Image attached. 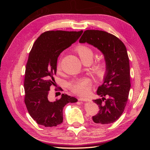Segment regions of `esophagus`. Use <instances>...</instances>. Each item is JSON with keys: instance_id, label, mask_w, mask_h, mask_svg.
I'll list each match as a JSON object with an SVG mask.
<instances>
[{"instance_id": "34e87169", "label": "esophagus", "mask_w": 150, "mask_h": 150, "mask_svg": "<svg viewBox=\"0 0 150 150\" xmlns=\"http://www.w3.org/2000/svg\"><path fill=\"white\" fill-rule=\"evenodd\" d=\"M79 100L81 101H91V99L89 98H79Z\"/></svg>"}]
</instances>
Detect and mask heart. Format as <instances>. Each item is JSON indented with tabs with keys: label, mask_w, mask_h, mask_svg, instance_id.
<instances>
[{
	"label": "heart",
	"mask_w": 150,
	"mask_h": 150,
	"mask_svg": "<svg viewBox=\"0 0 150 150\" xmlns=\"http://www.w3.org/2000/svg\"><path fill=\"white\" fill-rule=\"evenodd\" d=\"M76 52L79 56L81 61L84 65L91 64L94 57V52L89 47L84 44H80L75 49ZM61 69V64H58L57 70ZM91 71L95 78L98 81H103L106 78L108 74V66L105 62H98L92 64ZM91 81L88 78H80L73 80L68 85L69 89L72 93L76 94L84 95L87 94L91 89Z\"/></svg>",
	"instance_id": "heart-1"
}]
</instances>
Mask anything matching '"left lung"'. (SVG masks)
I'll return each mask as SVG.
<instances>
[{
	"instance_id": "obj_1",
	"label": "left lung",
	"mask_w": 150,
	"mask_h": 150,
	"mask_svg": "<svg viewBox=\"0 0 150 150\" xmlns=\"http://www.w3.org/2000/svg\"><path fill=\"white\" fill-rule=\"evenodd\" d=\"M79 42H87L103 53L108 66V74L97 94L101 99L93 100L99 111L93 116V121L99 125L111 124L120 118L128 99L131 87L129 57L121 40L107 32L86 30Z\"/></svg>"
}]
</instances>
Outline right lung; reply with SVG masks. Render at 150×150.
<instances>
[{
	"instance_id": "right-lung-1",
	"label": "right lung",
	"mask_w": 150,
	"mask_h": 150,
	"mask_svg": "<svg viewBox=\"0 0 150 150\" xmlns=\"http://www.w3.org/2000/svg\"><path fill=\"white\" fill-rule=\"evenodd\" d=\"M81 31L48 30L40 35L30 50L24 78V102L30 116L38 125L56 126L63 121L66 104L76 103V98L62 94L56 101L49 100L51 86L54 85L57 57L64 49L76 42ZM59 91L62 89L59 88Z\"/></svg>"
}]
</instances>
